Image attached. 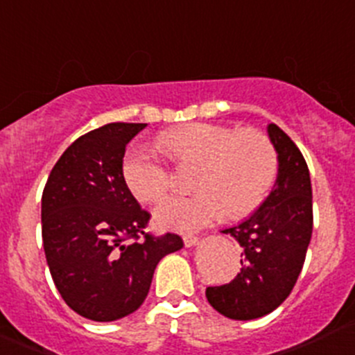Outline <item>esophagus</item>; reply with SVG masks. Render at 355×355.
I'll list each match as a JSON object with an SVG mask.
<instances>
[{
    "mask_svg": "<svg viewBox=\"0 0 355 355\" xmlns=\"http://www.w3.org/2000/svg\"><path fill=\"white\" fill-rule=\"evenodd\" d=\"M198 239H200V237L193 236V234H184V236H182V243H184L186 248L195 246V244L198 243Z\"/></svg>",
    "mask_w": 355,
    "mask_h": 355,
    "instance_id": "esophagus-1",
    "label": "esophagus"
}]
</instances>
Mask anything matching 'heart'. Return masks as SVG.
<instances>
[{"instance_id":"heart-1","label":"heart","mask_w":355,"mask_h":355,"mask_svg":"<svg viewBox=\"0 0 355 355\" xmlns=\"http://www.w3.org/2000/svg\"><path fill=\"white\" fill-rule=\"evenodd\" d=\"M159 145L178 166H198L195 195L171 196L157 205L160 227L198 231L222 214L239 218L266 200L279 174V155L265 133L217 123H189L164 131ZM123 179L138 200L153 203L173 184L167 164L147 147H131L121 164Z\"/></svg>"}]
</instances>
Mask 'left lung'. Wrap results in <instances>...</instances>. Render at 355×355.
I'll list each match as a JSON object with an SVG mask.
<instances>
[{
	"instance_id": "1",
	"label": "left lung",
	"mask_w": 355,
	"mask_h": 355,
	"mask_svg": "<svg viewBox=\"0 0 355 355\" xmlns=\"http://www.w3.org/2000/svg\"><path fill=\"white\" fill-rule=\"evenodd\" d=\"M268 137L279 153L275 186L261 207L222 231L241 244V272L225 286L207 287L215 311L231 320H254L288 297L301 273L313 234V189L301 150L277 124Z\"/></svg>"
}]
</instances>
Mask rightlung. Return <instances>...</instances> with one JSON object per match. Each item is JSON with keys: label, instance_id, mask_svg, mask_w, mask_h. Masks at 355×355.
<instances>
[{"label": "right lung", "instance_id": "obj_1", "mask_svg": "<svg viewBox=\"0 0 355 355\" xmlns=\"http://www.w3.org/2000/svg\"><path fill=\"white\" fill-rule=\"evenodd\" d=\"M145 123H109L76 138L47 178L42 243L54 286L80 316L114 321L137 311L178 234L147 232L150 214L123 179L126 145Z\"/></svg>", "mask_w": 355, "mask_h": 355}]
</instances>
